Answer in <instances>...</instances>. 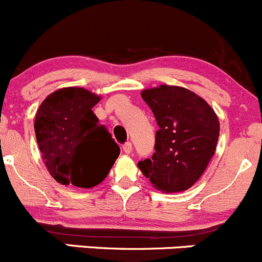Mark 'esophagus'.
Here are the masks:
<instances>
[{
    "label": "esophagus",
    "mask_w": 262,
    "mask_h": 262,
    "mask_svg": "<svg viewBox=\"0 0 262 262\" xmlns=\"http://www.w3.org/2000/svg\"><path fill=\"white\" fill-rule=\"evenodd\" d=\"M123 150L126 153V155H129V153H130L132 150H133V146H132L130 142H126V143L124 144V146H123Z\"/></svg>",
    "instance_id": "esophagus-1"
}]
</instances>
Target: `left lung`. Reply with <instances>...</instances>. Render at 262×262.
<instances>
[{
	"label": "left lung",
	"mask_w": 262,
	"mask_h": 262,
	"mask_svg": "<svg viewBox=\"0 0 262 262\" xmlns=\"http://www.w3.org/2000/svg\"><path fill=\"white\" fill-rule=\"evenodd\" d=\"M158 130L152 158L138 167L156 189L179 192L204 173L215 152L219 120L210 105L190 90L161 84L142 91Z\"/></svg>",
	"instance_id": "8db88e82"
}]
</instances>
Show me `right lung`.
I'll list each match as a JSON object with an SVG mask.
<instances>
[{
	"label": "right lung",
	"mask_w": 262,
	"mask_h": 262,
	"mask_svg": "<svg viewBox=\"0 0 262 262\" xmlns=\"http://www.w3.org/2000/svg\"><path fill=\"white\" fill-rule=\"evenodd\" d=\"M100 99L82 87H64L47 96L36 112L34 129L41 158L59 184L96 186L120 155L92 112Z\"/></svg>",
	"instance_id": "obj_1"
}]
</instances>
